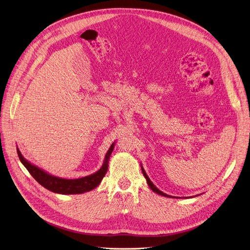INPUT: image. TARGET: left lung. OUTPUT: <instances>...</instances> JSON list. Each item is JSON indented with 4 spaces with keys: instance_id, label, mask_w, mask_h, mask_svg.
I'll list each match as a JSON object with an SVG mask.
<instances>
[{
    "instance_id": "left-lung-1",
    "label": "left lung",
    "mask_w": 250,
    "mask_h": 250,
    "mask_svg": "<svg viewBox=\"0 0 250 250\" xmlns=\"http://www.w3.org/2000/svg\"><path fill=\"white\" fill-rule=\"evenodd\" d=\"M141 168H142V172H143V174H144V176H145V178H146V180H147V183H148V186H149V188L154 191V192H156V193H158V194H160V195H163V196H166V198H173V196H171V195H168V194H166V193H164L163 191H161L160 189H158L155 186H154V183L150 180V178H149V176L147 175V173H146V171H145V169L143 168V166H142V164H141Z\"/></svg>"
}]
</instances>
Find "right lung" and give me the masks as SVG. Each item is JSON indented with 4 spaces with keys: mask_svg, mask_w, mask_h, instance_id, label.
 Returning <instances> with one entry per match:
<instances>
[{
    "mask_svg": "<svg viewBox=\"0 0 250 250\" xmlns=\"http://www.w3.org/2000/svg\"><path fill=\"white\" fill-rule=\"evenodd\" d=\"M114 145H115V142L111 144L108 151L106 152V154H105L103 164L98 171L94 172L93 174H90L88 176L76 178V179H67V178H62L59 176L51 175L48 172L44 171L43 169L39 168L36 165L26 160L18 148H17V153L21 163L25 166L26 169L28 170L29 173L39 183V185H42L46 189L56 193L77 194V193H84V192L90 191L99 186V183L103 179L104 175L107 172L109 158L114 149Z\"/></svg>",
    "mask_w": 250,
    "mask_h": 250,
    "instance_id": "right-lung-1",
    "label": "right lung"
}]
</instances>
